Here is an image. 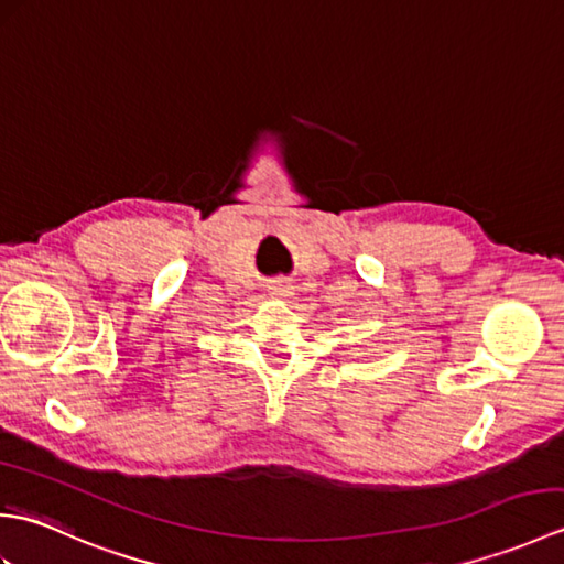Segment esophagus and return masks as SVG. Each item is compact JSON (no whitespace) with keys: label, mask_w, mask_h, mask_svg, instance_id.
<instances>
[{"label":"esophagus","mask_w":564,"mask_h":564,"mask_svg":"<svg viewBox=\"0 0 564 564\" xmlns=\"http://www.w3.org/2000/svg\"><path fill=\"white\" fill-rule=\"evenodd\" d=\"M271 291H273V295H283V297H285V295H291V285H285V283H275Z\"/></svg>","instance_id":"obj_1"}]
</instances>
